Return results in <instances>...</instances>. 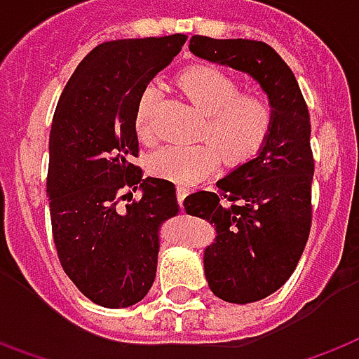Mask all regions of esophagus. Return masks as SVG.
Instances as JSON below:
<instances>
[{
  "mask_svg": "<svg viewBox=\"0 0 359 359\" xmlns=\"http://www.w3.org/2000/svg\"><path fill=\"white\" fill-rule=\"evenodd\" d=\"M187 194H188V187L179 184V187H177V196H179V202H182V200L187 198Z\"/></svg>",
  "mask_w": 359,
  "mask_h": 359,
  "instance_id": "1",
  "label": "esophagus"
}]
</instances>
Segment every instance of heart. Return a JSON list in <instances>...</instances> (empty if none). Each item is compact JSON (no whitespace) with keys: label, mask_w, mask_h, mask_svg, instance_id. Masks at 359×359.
<instances>
[{"label":"heart","mask_w":359,"mask_h":359,"mask_svg":"<svg viewBox=\"0 0 359 359\" xmlns=\"http://www.w3.org/2000/svg\"><path fill=\"white\" fill-rule=\"evenodd\" d=\"M182 91L205 114L200 137L210 142L188 145H167L155 151L147 167L154 177L180 184H192L217 169L222 149L231 165L250 161L266 145L274 128V104L262 93H241L235 75L215 66H192L180 74ZM159 101V85L151 81L140 91L136 101V132L142 142L155 140V109ZM215 144H212L211 142ZM217 144L219 150L215 147Z\"/></svg>","instance_id":"1"}]
</instances>
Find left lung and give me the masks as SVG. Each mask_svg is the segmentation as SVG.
<instances>
[{
    "mask_svg": "<svg viewBox=\"0 0 359 359\" xmlns=\"http://www.w3.org/2000/svg\"><path fill=\"white\" fill-rule=\"evenodd\" d=\"M188 48L249 74L274 104V128L262 151L217 180L215 192L184 198L187 214L217 231L204 250L210 290L223 302H260L287 282L309 239L315 161L307 102L290 66L266 42L196 34Z\"/></svg>",
    "mask_w": 359,
    "mask_h": 359,
    "instance_id": "left-lung-1",
    "label": "left lung"
}]
</instances>
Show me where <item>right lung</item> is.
I'll return each instance as SVG.
<instances>
[{
  "label": "right lung",
  "mask_w": 359,
  "mask_h": 359,
  "mask_svg": "<svg viewBox=\"0 0 359 359\" xmlns=\"http://www.w3.org/2000/svg\"><path fill=\"white\" fill-rule=\"evenodd\" d=\"M187 34L102 42L62 91L50 130L46 194L60 264L93 303L122 309L154 285L161 227L180 212L171 180L144 179L136 101ZM136 189L140 201H132Z\"/></svg>",
  "instance_id": "obj_1"
}]
</instances>
